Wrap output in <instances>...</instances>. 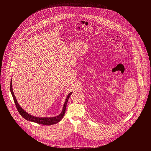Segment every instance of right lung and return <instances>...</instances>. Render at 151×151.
I'll return each mask as SVG.
<instances>
[{
	"instance_id": "1",
	"label": "right lung",
	"mask_w": 151,
	"mask_h": 151,
	"mask_svg": "<svg viewBox=\"0 0 151 151\" xmlns=\"http://www.w3.org/2000/svg\"><path fill=\"white\" fill-rule=\"evenodd\" d=\"M10 87L11 93H12V96L13 97V100H14V102L15 104V105L17 106V109L19 113L23 117V118L27 119V121L33 122H35V123H37V124L46 125V126H49V125H51V124H57V123L59 122L63 118L64 114H65V112L66 108L68 101L69 100L70 96L72 93V92H70L68 94V95L66 97L65 101L64 106H63V110H62L61 112L59 115L55 116V117H39L34 116L32 115L28 114L27 112L25 111H24V109H23L19 105L18 101L17 100V99L14 95L13 91L12 80V79H11V81H10Z\"/></svg>"
}]
</instances>
